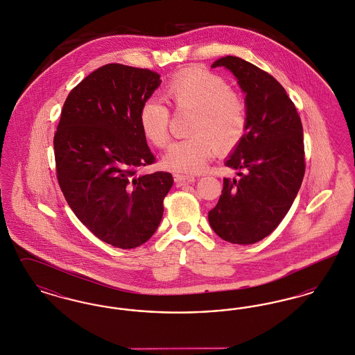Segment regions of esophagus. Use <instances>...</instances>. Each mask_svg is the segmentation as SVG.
Here are the masks:
<instances>
[{
  "label": "esophagus",
  "instance_id": "1",
  "mask_svg": "<svg viewBox=\"0 0 355 355\" xmlns=\"http://www.w3.org/2000/svg\"><path fill=\"white\" fill-rule=\"evenodd\" d=\"M174 177V181L178 184V185H184V184H190L194 181V177L191 175H185V174H180V173H174L173 174Z\"/></svg>",
  "mask_w": 355,
  "mask_h": 355
}]
</instances>
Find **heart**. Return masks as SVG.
<instances>
[{
	"mask_svg": "<svg viewBox=\"0 0 355 355\" xmlns=\"http://www.w3.org/2000/svg\"><path fill=\"white\" fill-rule=\"evenodd\" d=\"M162 97L175 113L193 112L190 138L174 142L164 155L168 169L197 173L216 154L233 150L248 129L249 110L245 97L229 87L218 74L202 68L175 73L164 86ZM145 138L157 148L170 139V112L162 102L146 100L138 114Z\"/></svg>",
	"mask_w": 355,
	"mask_h": 355,
	"instance_id": "heart-1",
	"label": "heart"
}]
</instances>
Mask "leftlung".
I'll list each match as a JSON object with an SVG mask.
<instances>
[{"instance_id": "8db88e82", "label": "left lung", "mask_w": 355, "mask_h": 355, "mask_svg": "<svg viewBox=\"0 0 355 355\" xmlns=\"http://www.w3.org/2000/svg\"><path fill=\"white\" fill-rule=\"evenodd\" d=\"M218 67L233 71L246 93L249 121L226 161L239 178L223 180L209 223L222 239L252 245L277 229L302 185L304 129L294 102L268 71L233 55L217 60L213 68Z\"/></svg>"}]
</instances>
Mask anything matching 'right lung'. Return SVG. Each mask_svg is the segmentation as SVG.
I'll return each mask as SVG.
<instances>
[{"instance_id":"right-lung-1","label":"right lung","mask_w":355,"mask_h":355,"mask_svg":"<svg viewBox=\"0 0 355 355\" xmlns=\"http://www.w3.org/2000/svg\"><path fill=\"white\" fill-rule=\"evenodd\" d=\"M149 69L107 64L74 86L54 133L58 185L70 209L103 242L135 249L157 230L173 185L141 130L142 103L159 86Z\"/></svg>"}]
</instances>
